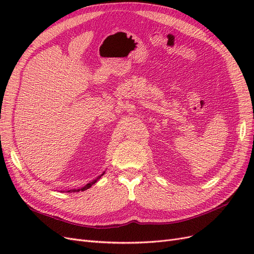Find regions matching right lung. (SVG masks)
Segmentation results:
<instances>
[{"label":"right lung","instance_id":"1","mask_svg":"<svg viewBox=\"0 0 254 254\" xmlns=\"http://www.w3.org/2000/svg\"><path fill=\"white\" fill-rule=\"evenodd\" d=\"M103 174H104V173H103ZM103 174H102V175H103ZM102 175H100V176L98 177L97 179H95V181H93V182H91V183H89V184H87L85 187L81 188V189H73V190H69V191H67V192H79V191H85V190L89 189V188H91L93 185H95V184H96V182L98 181V179H100V177H101Z\"/></svg>","mask_w":254,"mask_h":254}]
</instances>
